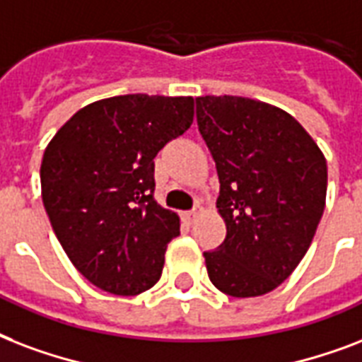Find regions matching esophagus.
Returning a JSON list of instances; mask_svg holds the SVG:
<instances>
[{"instance_id":"obj_1","label":"esophagus","mask_w":362,"mask_h":362,"mask_svg":"<svg viewBox=\"0 0 362 362\" xmlns=\"http://www.w3.org/2000/svg\"><path fill=\"white\" fill-rule=\"evenodd\" d=\"M196 215H198V207H194V209H190V211H185L183 213V219L189 223V225H192L196 219Z\"/></svg>"}]
</instances>
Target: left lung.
<instances>
[{
	"mask_svg": "<svg viewBox=\"0 0 362 362\" xmlns=\"http://www.w3.org/2000/svg\"><path fill=\"white\" fill-rule=\"evenodd\" d=\"M196 120L219 175L226 238L206 251L225 295L270 293L295 270L325 209L327 162L288 113L240 96L196 98Z\"/></svg>",
	"mask_w": 362,
	"mask_h": 362,
	"instance_id": "left-lung-1",
	"label": "left lung"
}]
</instances>
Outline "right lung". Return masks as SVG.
Wrapping results in <instances>:
<instances>
[{"instance_id": "right-lung-1", "label": "right lung", "mask_w": 362, "mask_h": 362, "mask_svg": "<svg viewBox=\"0 0 362 362\" xmlns=\"http://www.w3.org/2000/svg\"><path fill=\"white\" fill-rule=\"evenodd\" d=\"M192 119L190 96L107 98L77 111L45 149L41 192L52 230L102 291L134 296L160 279L179 217L155 200V156Z\"/></svg>"}]
</instances>
